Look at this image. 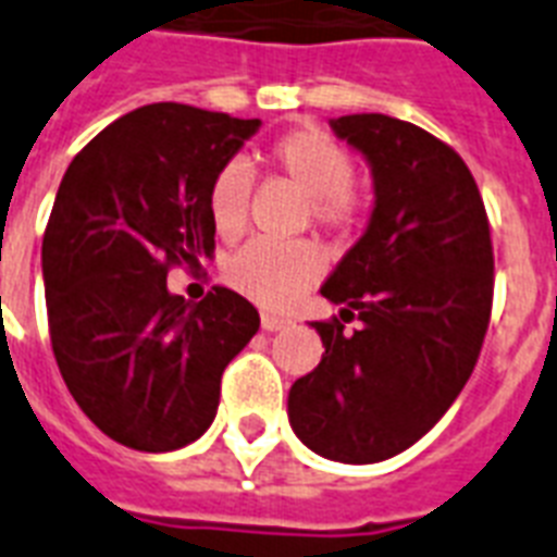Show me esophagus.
Instances as JSON below:
<instances>
[{
    "mask_svg": "<svg viewBox=\"0 0 557 557\" xmlns=\"http://www.w3.org/2000/svg\"><path fill=\"white\" fill-rule=\"evenodd\" d=\"M261 327H264V331H284V327H290V319L275 317V313H264V317H261Z\"/></svg>",
    "mask_w": 557,
    "mask_h": 557,
    "instance_id": "obj_1",
    "label": "esophagus"
}]
</instances>
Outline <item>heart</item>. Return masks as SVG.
<instances>
[{"label": "heart", "instance_id": "obj_1", "mask_svg": "<svg viewBox=\"0 0 557 557\" xmlns=\"http://www.w3.org/2000/svg\"><path fill=\"white\" fill-rule=\"evenodd\" d=\"M267 165L308 197V211L322 230H346L355 220L351 157L317 127L278 136L267 150ZM252 180L238 162L223 165L209 185V218L220 238H238L247 230ZM319 275V256L310 244L249 240L226 264V282L264 308H284Z\"/></svg>", "mask_w": 557, "mask_h": 557}]
</instances>
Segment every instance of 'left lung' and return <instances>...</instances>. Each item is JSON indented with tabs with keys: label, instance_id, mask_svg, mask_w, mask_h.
Instances as JSON below:
<instances>
[{
	"label": "left lung",
	"instance_id": "left-lung-1",
	"mask_svg": "<svg viewBox=\"0 0 557 557\" xmlns=\"http://www.w3.org/2000/svg\"><path fill=\"white\" fill-rule=\"evenodd\" d=\"M331 131L366 159L374 202L322 284L343 308L310 322L325 355L290 386L287 418L313 454L372 465L412 447L465 389L488 331L494 252L480 188L454 148L383 113L339 115Z\"/></svg>",
	"mask_w": 557,
	"mask_h": 557
}]
</instances>
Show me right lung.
<instances>
[{
  "label": "right lung",
  "mask_w": 557,
  "mask_h": 557,
  "mask_svg": "<svg viewBox=\"0 0 557 557\" xmlns=\"http://www.w3.org/2000/svg\"><path fill=\"white\" fill-rule=\"evenodd\" d=\"M258 127L148 103L103 127L63 174L42 238L51 348L77 407L124 447L197 442L223 369L261 325L230 287L197 305L168 290L171 264L211 256L209 185Z\"/></svg>",
  "instance_id": "1"
}]
</instances>
